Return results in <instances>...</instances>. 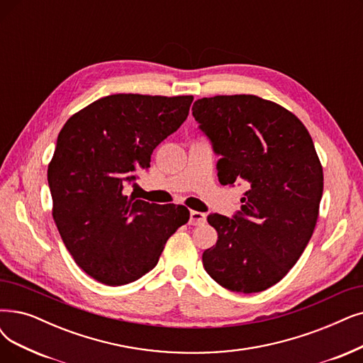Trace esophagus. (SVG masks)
I'll list each match as a JSON object with an SVG mask.
<instances>
[{
	"label": "esophagus",
	"instance_id": "34e87169",
	"mask_svg": "<svg viewBox=\"0 0 363 363\" xmlns=\"http://www.w3.org/2000/svg\"><path fill=\"white\" fill-rule=\"evenodd\" d=\"M207 219V214L206 213H201V211H191V216H189V225L192 226H196V225H202L206 222Z\"/></svg>",
	"mask_w": 363,
	"mask_h": 363
}]
</instances>
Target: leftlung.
<instances>
[{
  "label": "left lung",
  "instance_id": "1",
  "mask_svg": "<svg viewBox=\"0 0 363 363\" xmlns=\"http://www.w3.org/2000/svg\"><path fill=\"white\" fill-rule=\"evenodd\" d=\"M192 114L220 155L219 182L249 186L234 219L207 217L217 242L202 264L228 291L262 292L298 262L317 223L323 169L311 135L294 113L256 95L201 98Z\"/></svg>",
  "mask_w": 363,
  "mask_h": 363
}]
</instances>
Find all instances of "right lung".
I'll list each match as a JSON object with an SVG mask.
<instances>
[{
	"mask_svg": "<svg viewBox=\"0 0 363 363\" xmlns=\"http://www.w3.org/2000/svg\"><path fill=\"white\" fill-rule=\"evenodd\" d=\"M192 95L116 94L72 114L48 169L53 220L76 264L99 283L121 286L153 269L189 210L125 195L135 171L186 121Z\"/></svg>",
	"mask_w": 363,
	"mask_h": 363,
	"instance_id": "add662e5",
	"label": "right lung"
}]
</instances>
